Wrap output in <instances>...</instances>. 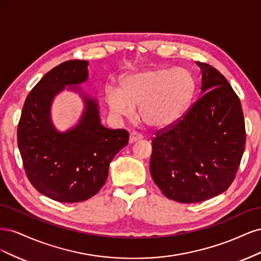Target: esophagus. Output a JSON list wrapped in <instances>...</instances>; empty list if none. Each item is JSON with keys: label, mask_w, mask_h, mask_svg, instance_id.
Wrapping results in <instances>:
<instances>
[{"label": "esophagus", "mask_w": 261, "mask_h": 261, "mask_svg": "<svg viewBox=\"0 0 261 261\" xmlns=\"http://www.w3.org/2000/svg\"><path fill=\"white\" fill-rule=\"evenodd\" d=\"M140 139H143V135H140V134L135 133V132L130 133V135H129V144L136 143V141H138Z\"/></svg>", "instance_id": "obj_1"}]
</instances>
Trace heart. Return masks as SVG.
Returning a JSON list of instances; mask_svg holds the SVG:
<instances>
[{
  "instance_id": "obj_1",
  "label": "heart",
  "mask_w": 261,
  "mask_h": 261,
  "mask_svg": "<svg viewBox=\"0 0 261 261\" xmlns=\"http://www.w3.org/2000/svg\"><path fill=\"white\" fill-rule=\"evenodd\" d=\"M195 94V81L184 68L155 67L122 77L120 89L108 86L106 102L116 115L132 117L135 107L149 127H171L185 116Z\"/></svg>"
}]
</instances>
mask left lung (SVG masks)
Returning <instances> with one entry per match:
<instances>
[{
    "label": "left lung",
    "instance_id": "left-lung-1",
    "mask_svg": "<svg viewBox=\"0 0 261 261\" xmlns=\"http://www.w3.org/2000/svg\"><path fill=\"white\" fill-rule=\"evenodd\" d=\"M201 97L181 120L152 139L150 173L169 199L201 202L225 192L245 150L241 101L218 69L197 62Z\"/></svg>",
    "mask_w": 261,
    "mask_h": 261
}]
</instances>
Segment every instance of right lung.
Returning <instances> with one entry per match:
<instances>
[{"label": "right lung", "instance_id": "add662e5", "mask_svg": "<svg viewBox=\"0 0 261 261\" xmlns=\"http://www.w3.org/2000/svg\"><path fill=\"white\" fill-rule=\"evenodd\" d=\"M87 80V61H67L52 68L29 92L18 123L17 143L27 177L55 201L81 202L96 195L113 158L128 144V132L101 124L97 100L80 87ZM65 89L80 93L85 108L74 128L60 132L53 125L50 108Z\"/></svg>", "mask_w": 261, "mask_h": 261}]
</instances>
